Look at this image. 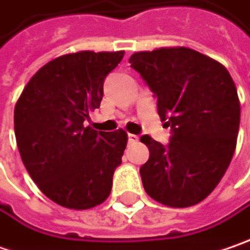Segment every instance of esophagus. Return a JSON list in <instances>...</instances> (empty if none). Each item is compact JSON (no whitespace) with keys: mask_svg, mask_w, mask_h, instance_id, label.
Listing matches in <instances>:
<instances>
[{"mask_svg":"<svg viewBox=\"0 0 250 250\" xmlns=\"http://www.w3.org/2000/svg\"><path fill=\"white\" fill-rule=\"evenodd\" d=\"M127 138H128V143H136V141H138V136H136V134H128Z\"/></svg>","mask_w":250,"mask_h":250,"instance_id":"1","label":"esophagus"}]
</instances>
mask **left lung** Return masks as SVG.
Segmentation results:
<instances>
[{
	"instance_id": "8db88e82",
	"label": "left lung",
	"mask_w": 250,
	"mask_h": 250,
	"mask_svg": "<svg viewBox=\"0 0 250 250\" xmlns=\"http://www.w3.org/2000/svg\"><path fill=\"white\" fill-rule=\"evenodd\" d=\"M128 61L157 98L172 134L167 146L146 134L140 138L149 149L140 168L143 186L165 206H194L215 189L235 152L236 86L223 64L188 47L140 51Z\"/></svg>"
}]
</instances>
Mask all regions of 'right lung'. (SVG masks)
Masks as SVG:
<instances>
[{"mask_svg": "<svg viewBox=\"0 0 250 250\" xmlns=\"http://www.w3.org/2000/svg\"><path fill=\"white\" fill-rule=\"evenodd\" d=\"M125 51L65 54L27 82L14 112L19 154L30 178L50 200L86 210L104 203L127 144L123 130L83 127L99 109L104 78Z\"/></svg>", "mask_w": 250, "mask_h": 250, "instance_id": "add662e5", "label": "right lung"}]
</instances>
